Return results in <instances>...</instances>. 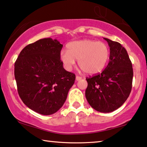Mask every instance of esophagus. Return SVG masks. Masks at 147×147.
Returning a JSON list of instances; mask_svg holds the SVG:
<instances>
[{
	"label": "esophagus",
	"mask_w": 147,
	"mask_h": 147,
	"mask_svg": "<svg viewBox=\"0 0 147 147\" xmlns=\"http://www.w3.org/2000/svg\"><path fill=\"white\" fill-rule=\"evenodd\" d=\"M81 79H82V77H81V76H76V80H80Z\"/></svg>",
	"instance_id": "1"
}]
</instances>
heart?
Segmentation results:
<instances>
[{"label": "heart", "mask_w": 147, "mask_h": 147, "mask_svg": "<svg viewBox=\"0 0 147 147\" xmlns=\"http://www.w3.org/2000/svg\"><path fill=\"white\" fill-rule=\"evenodd\" d=\"M109 58L108 46L104 42L92 39L72 41L67 44V50L60 53V60L68 71L73 69L76 59L80 69L90 74L102 72Z\"/></svg>", "instance_id": "obj_1"}]
</instances>
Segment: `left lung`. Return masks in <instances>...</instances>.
I'll return each mask as SVG.
<instances>
[{
	"instance_id": "1",
	"label": "left lung",
	"mask_w": 147,
	"mask_h": 147,
	"mask_svg": "<svg viewBox=\"0 0 147 147\" xmlns=\"http://www.w3.org/2000/svg\"><path fill=\"white\" fill-rule=\"evenodd\" d=\"M110 47L108 66L102 73L87 77L85 95L95 110L109 113L121 107L129 96L133 71L126 49L117 41L104 38Z\"/></svg>"
}]
</instances>
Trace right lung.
Here are the masks:
<instances>
[{"label":"right lung","instance_id":"add662e5","mask_svg":"<svg viewBox=\"0 0 147 147\" xmlns=\"http://www.w3.org/2000/svg\"><path fill=\"white\" fill-rule=\"evenodd\" d=\"M63 45L57 39H41L22 50L14 64L18 92L26 106L42 115L57 112L67 99L75 74L60 60Z\"/></svg>","mask_w":147,"mask_h":147}]
</instances>
